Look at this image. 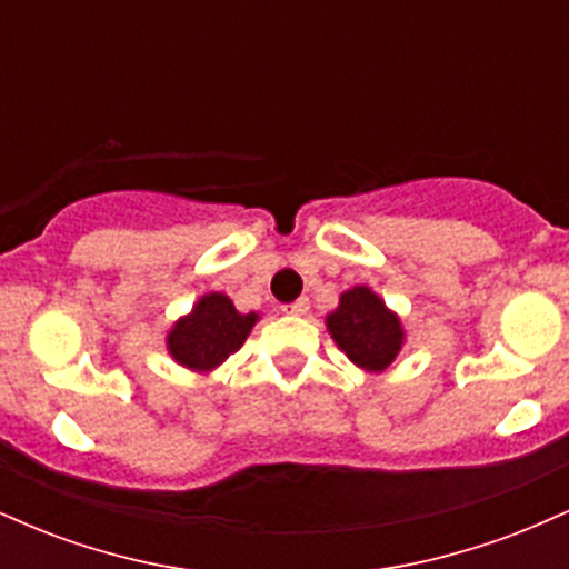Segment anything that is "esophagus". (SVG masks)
Masks as SVG:
<instances>
[{"mask_svg": "<svg viewBox=\"0 0 569 569\" xmlns=\"http://www.w3.org/2000/svg\"><path fill=\"white\" fill-rule=\"evenodd\" d=\"M307 310H310V299H307V297H299L297 302L283 305L286 316H307Z\"/></svg>", "mask_w": 569, "mask_h": 569, "instance_id": "esophagus-1", "label": "esophagus"}]
</instances>
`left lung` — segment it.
<instances>
[{
	"label": "left lung",
	"mask_w": 569,
	"mask_h": 569,
	"mask_svg": "<svg viewBox=\"0 0 569 569\" xmlns=\"http://www.w3.org/2000/svg\"><path fill=\"white\" fill-rule=\"evenodd\" d=\"M326 329L350 363L369 375L388 369L407 342L398 312L390 310L369 286H352L342 291L339 305L326 316Z\"/></svg>",
	"instance_id": "left-lung-1"
}]
</instances>
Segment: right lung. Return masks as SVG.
<instances>
[{
  "mask_svg": "<svg viewBox=\"0 0 569 569\" xmlns=\"http://www.w3.org/2000/svg\"><path fill=\"white\" fill-rule=\"evenodd\" d=\"M257 321L259 312H238L227 293H202L168 331V356L179 367L208 375L243 348Z\"/></svg>",
  "mask_w": 569,
  "mask_h": 569,
  "instance_id": "1",
  "label": "right lung"
}]
</instances>
